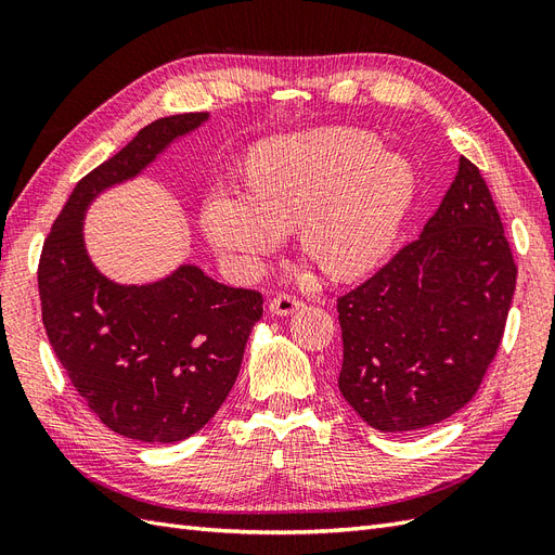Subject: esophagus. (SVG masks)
Instances as JSON below:
<instances>
[{
    "mask_svg": "<svg viewBox=\"0 0 555 555\" xmlns=\"http://www.w3.org/2000/svg\"><path fill=\"white\" fill-rule=\"evenodd\" d=\"M300 308H304V300L292 294H278L271 298V312L278 317H287Z\"/></svg>",
    "mask_w": 555,
    "mask_h": 555,
    "instance_id": "obj_1",
    "label": "esophagus"
}]
</instances>
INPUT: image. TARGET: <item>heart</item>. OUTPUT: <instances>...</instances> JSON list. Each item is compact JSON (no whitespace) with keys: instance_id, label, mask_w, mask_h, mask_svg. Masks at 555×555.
Here are the masks:
<instances>
[{"instance_id":"b5f03b06","label":"heart","mask_w":555,"mask_h":555,"mask_svg":"<svg viewBox=\"0 0 555 555\" xmlns=\"http://www.w3.org/2000/svg\"><path fill=\"white\" fill-rule=\"evenodd\" d=\"M249 192L208 194L201 227L212 247L255 268L296 227L298 245L331 278L375 268L416 192L414 166L359 129L268 139L245 162Z\"/></svg>"}]
</instances>
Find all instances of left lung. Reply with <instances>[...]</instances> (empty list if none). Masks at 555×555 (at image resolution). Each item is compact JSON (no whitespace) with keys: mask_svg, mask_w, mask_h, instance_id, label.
<instances>
[{"mask_svg":"<svg viewBox=\"0 0 555 555\" xmlns=\"http://www.w3.org/2000/svg\"><path fill=\"white\" fill-rule=\"evenodd\" d=\"M516 263L477 166L459 173L422 236L338 298V389L367 426L408 433L475 398L505 333Z\"/></svg>","mask_w":555,"mask_h":555,"instance_id":"1","label":"left lung"}]
</instances>
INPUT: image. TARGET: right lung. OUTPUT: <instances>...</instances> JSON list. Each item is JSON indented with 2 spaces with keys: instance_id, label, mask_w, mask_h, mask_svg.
Wrapping results in <instances>:
<instances>
[{
  "instance_id": "obj_1",
  "label": "right lung",
  "mask_w": 555,
  "mask_h": 555,
  "mask_svg": "<svg viewBox=\"0 0 555 555\" xmlns=\"http://www.w3.org/2000/svg\"><path fill=\"white\" fill-rule=\"evenodd\" d=\"M206 120L208 113L162 117L80 178L39 259L41 317L57 361L102 424L141 442H180L210 422L238 377L263 296L196 266L143 287L115 284L88 257L82 212Z\"/></svg>"
}]
</instances>
